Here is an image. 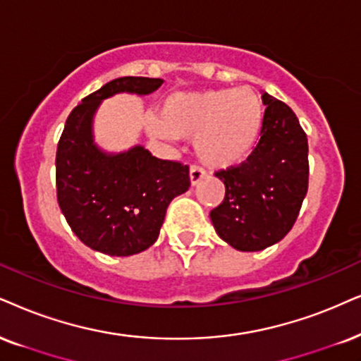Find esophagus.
<instances>
[{"label":"esophagus","mask_w":361,"mask_h":361,"mask_svg":"<svg viewBox=\"0 0 361 361\" xmlns=\"http://www.w3.org/2000/svg\"><path fill=\"white\" fill-rule=\"evenodd\" d=\"M203 176H204V171L202 170V168H198V166H191L190 168V183L193 186L198 185L200 180H202Z\"/></svg>","instance_id":"34e87169"}]
</instances>
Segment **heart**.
Returning <instances> with one entry per match:
<instances>
[{"label": "heart", "mask_w": 361, "mask_h": 361, "mask_svg": "<svg viewBox=\"0 0 361 361\" xmlns=\"http://www.w3.org/2000/svg\"><path fill=\"white\" fill-rule=\"evenodd\" d=\"M264 116L252 86L175 93L147 120L154 138L193 140L196 158L214 170L240 165L257 147Z\"/></svg>", "instance_id": "b5f03b06"}]
</instances>
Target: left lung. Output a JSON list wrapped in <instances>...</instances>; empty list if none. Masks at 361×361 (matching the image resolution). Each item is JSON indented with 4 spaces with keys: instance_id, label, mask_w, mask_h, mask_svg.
<instances>
[{
    "instance_id": "left-lung-1",
    "label": "left lung",
    "mask_w": 361,
    "mask_h": 361,
    "mask_svg": "<svg viewBox=\"0 0 361 361\" xmlns=\"http://www.w3.org/2000/svg\"><path fill=\"white\" fill-rule=\"evenodd\" d=\"M267 104L257 148L238 166L214 173L225 200L209 218L218 236L240 252H259L285 238L308 190V140L288 104Z\"/></svg>"
}]
</instances>
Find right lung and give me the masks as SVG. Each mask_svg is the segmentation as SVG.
Here are the masks:
<instances>
[{
	"label": "right lung",
	"mask_w": 361,
	"mask_h": 361,
	"mask_svg": "<svg viewBox=\"0 0 361 361\" xmlns=\"http://www.w3.org/2000/svg\"><path fill=\"white\" fill-rule=\"evenodd\" d=\"M161 85L159 78H116L68 116L56 149L58 204L73 233L94 252H145L158 240L168 204L190 188L186 165L153 157L141 145L108 153L94 143L93 120L103 99L118 93L147 97Z\"/></svg>",
	"instance_id": "add662e5"
}]
</instances>
